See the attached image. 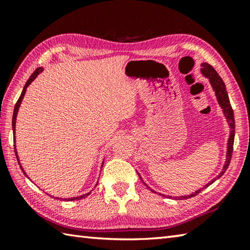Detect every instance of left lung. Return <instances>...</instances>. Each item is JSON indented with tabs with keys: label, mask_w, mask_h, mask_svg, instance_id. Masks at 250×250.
<instances>
[{
	"label": "left lung",
	"mask_w": 250,
	"mask_h": 250,
	"mask_svg": "<svg viewBox=\"0 0 250 250\" xmlns=\"http://www.w3.org/2000/svg\"><path fill=\"white\" fill-rule=\"evenodd\" d=\"M202 74L206 76L207 78L209 79V82L211 83V86H213L214 90H215V94H216V97L218 99V103L221 104V107L224 110V113H225V116L227 118V121L229 122V125H230V134H229V139H228V146H227V159H226V162H225V166L223 167V171L219 173V175L217 177H215L213 181H210L209 183H207L204 188L197 189L196 192H194L191 195H188V196H182V197H176L177 200H184V198H188V197H193L197 195V194H200L203 189L207 186L210 185L213 182L216 181L218 177H221L225 171L229 167V163H230V160H231V155H232V149H234V139H235V119H234V110H232L230 103H229V98H228V94L226 91V86L225 83H224L223 79L219 77V75L217 74V71L214 69L213 66H210L209 64H207V62H203L202 64ZM143 182V181H142ZM146 184V183H145ZM147 186V185H146Z\"/></svg>",
	"instance_id": "1"
}]
</instances>
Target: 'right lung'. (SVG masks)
<instances>
[{
  "instance_id": "right-lung-1",
  "label": "right lung",
  "mask_w": 250,
  "mask_h": 250,
  "mask_svg": "<svg viewBox=\"0 0 250 250\" xmlns=\"http://www.w3.org/2000/svg\"><path fill=\"white\" fill-rule=\"evenodd\" d=\"M43 70V68H36L35 69V71H34V73L31 75V77H29V79L27 80L26 82V83H25V86H24V88H23V91H22V94H21V96H20V98H19V100H18V103L15 104V107H14V112H13V119H12V126H13V132H14V134H15V121H16V115H18V111H19V108H20V104H21V103H22V99H23V97H24V95H25V91H26V88L28 87V84L31 83L34 79L36 78V76L39 75L41 71ZM14 139H15V135H14ZM14 143H15V140H14ZM14 151H15V155H16V158H18V162H19V164H20V167L22 168V171H23V173L25 175H26V173L24 172V170H23V167H21V163H20V161H19V156H18V152H16V149H15V146H14ZM104 164V163H103ZM27 176V175H26ZM90 193H87V194H84V195H83V196H78V197H73V198H68V200L67 201H75V200H80V198H83V197H84V196H88L89 195Z\"/></svg>"
}]
</instances>
